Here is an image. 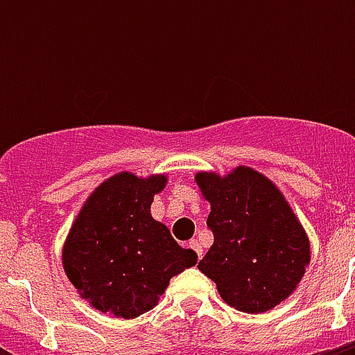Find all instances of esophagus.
<instances>
[{"label":"esophagus","mask_w":355,"mask_h":355,"mask_svg":"<svg viewBox=\"0 0 355 355\" xmlns=\"http://www.w3.org/2000/svg\"><path fill=\"white\" fill-rule=\"evenodd\" d=\"M189 248H193L195 250V254H197V258H202V248H200V245H199V241H197V239H191V241H189Z\"/></svg>","instance_id":"34e87169"}]
</instances>
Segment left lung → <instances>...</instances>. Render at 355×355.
<instances>
[{"instance_id":"left-lung-1","label":"left lung","mask_w":355,"mask_h":355,"mask_svg":"<svg viewBox=\"0 0 355 355\" xmlns=\"http://www.w3.org/2000/svg\"><path fill=\"white\" fill-rule=\"evenodd\" d=\"M211 205L208 228L214 245L199 261L227 304L263 313L287 298L309 261L308 236L269 178L237 167L221 178L195 177Z\"/></svg>"}]
</instances>
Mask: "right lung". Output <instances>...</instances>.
<instances>
[{"mask_svg":"<svg viewBox=\"0 0 355 355\" xmlns=\"http://www.w3.org/2000/svg\"><path fill=\"white\" fill-rule=\"evenodd\" d=\"M164 186V175L108 178L86 200L66 239L64 270L80 297L103 313L139 317L158 304L173 276L197 263V254L150 217L155 193Z\"/></svg>","mask_w":355,"mask_h":355,"instance_id":"add662e5","label":"right lung"}]
</instances>
